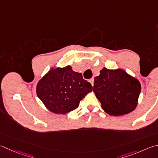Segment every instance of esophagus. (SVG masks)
Returning a JSON list of instances; mask_svg holds the SVG:
<instances>
[{"instance_id": "obj_1", "label": "esophagus", "mask_w": 158, "mask_h": 158, "mask_svg": "<svg viewBox=\"0 0 158 158\" xmlns=\"http://www.w3.org/2000/svg\"><path fill=\"white\" fill-rule=\"evenodd\" d=\"M89 81H90V83L91 84V85H93H93H94V79H93V78L90 79V80H89Z\"/></svg>"}]
</instances>
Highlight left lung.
<instances>
[{
  "mask_svg": "<svg viewBox=\"0 0 158 158\" xmlns=\"http://www.w3.org/2000/svg\"><path fill=\"white\" fill-rule=\"evenodd\" d=\"M93 92L106 113L120 116L135 109L141 84L124 70L104 68L94 78Z\"/></svg>",
  "mask_w": 158,
  "mask_h": 158,
  "instance_id": "8db88e82",
  "label": "left lung"
}]
</instances>
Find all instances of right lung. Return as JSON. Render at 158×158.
<instances>
[{
  "instance_id": "add662e5",
  "label": "right lung",
  "mask_w": 158,
  "mask_h": 158,
  "mask_svg": "<svg viewBox=\"0 0 158 158\" xmlns=\"http://www.w3.org/2000/svg\"><path fill=\"white\" fill-rule=\"evenodd\" d=\"M93 90L82 74L70 65L52 68L39 80L36 94L48 110L55 114H66L79 106V102Z\"/></svg>"
}]
</instances>
